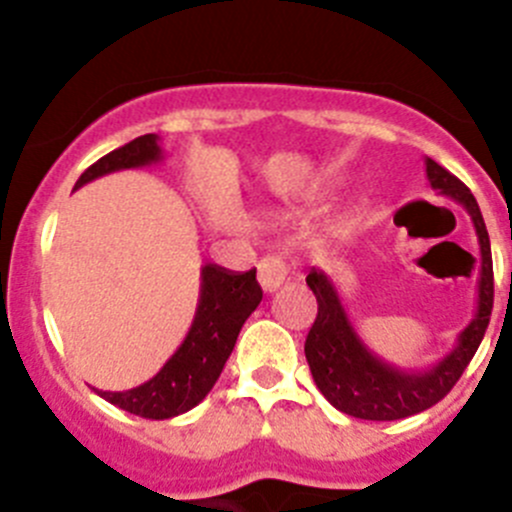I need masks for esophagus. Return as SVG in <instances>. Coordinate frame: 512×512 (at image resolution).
Masks as SVG:
<instances>
[{
	"mask_svg": "<svg viewBox=\"0 0 512 512\" xmlns=\"http://www.w3.org/2000/svg\"><path fill=\"white\" fill-rule=\"evenodd\" d=\"M257 280L265 292H275L282 287V282L287 280V265L282 262V257H262L260 265H257Z\"/></svg>",
	"mask_w": 512,
	"mask_h": 512,
	"instance_id": "1",
	"label": "esophagus"
}]
</instances>
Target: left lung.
<instances>
[{
	"label": "left lung",
	"mask_w": 512,
	"mask_h": 512,
	"mask_svg": "<svg viewBox=\"0 0 512 512\" xmlns=\"http://www.w3.org/2000/svg\"><path fill=\"white\" fill-rule=\"evenodd\" d=\"M426 175L433 190L448 195L466 208L480 245L476 314L468 327L458 334L456 347L441 361L428 369L406 371L376 356L356 334L332 277L314 267L307 275V285L319 304L317 319L304 342V356H307L314 384L334 409L354 418H364V421H396V418L414 416L438 404L471 364L490 322L493 257H490L488 230H485L476 198L456 175L441 168L436 160L426 158Z\"/></svg>",
	"instance_id": "1"
}]
</instances>
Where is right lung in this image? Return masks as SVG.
Returning <instances> with one entry per match:
<instances>
[{
	"label": "right lung",
	"instance_id": "1",
	"mask_svg": "<svg viewBox=\"0 0 512 512\" xmlns=\"http://www.w3.org/2000/svg\"><path fill=\"white\" fill-rule=\"evenodd\" d=\"M163 160V148L156 133L138 136L136 141L98 158L81 173L76 188L116 173V170L143 168ZM74 188V190H76ZM262 302V289L255 270L232 272L220 265H203L200 270V297L193 324L183 344L175 349L153 379L128 391H98L101 399L118 409L143 418H173L198 406L218 381L227 356L232 354L242 324Z\"/></svg>",
	"mask_w": 512,
	"mask_h": 512
}]
</instances>
